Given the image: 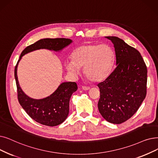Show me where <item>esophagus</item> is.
<instances>
[{"label": "esophagus", "instance_id": "obj_1", "mask_svg": "<svg viewBox=\"0 0 158 158\" xmlns=\"http://www.w3.org/2000/svg\"><path fill=\"white\" fill-rule=\"evenodd\" d=\"M82 89L84 90H90V87H88V86H82Z\"/></svg>", "mask_w": 158, "mask_h": 158}]
</instances>
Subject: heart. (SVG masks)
Returning a JSON list of instances; mask_svg holds the SVG:
<instances>
[{"label": "heart", "mask_w": 158, "mask_h": 158, "mask_svg": "<svg viewBox=\"0 0 158 158\" xmlns=\"http://www.w3.org/2000/svg\"><path fill=\"white\" fill-rule=\"evenodd\" d=\"M72 60L65 63L66 69L78 75L84 67L85 76L92 82H101L110 74L115 60V53L108 44H85L72 54Z\"/></svg>", "instance_id": "1"}]
</instances>
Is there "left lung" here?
Instances as JSON below:
<instances>
[{
    "label": "left lung",
    "mask_w": 158,
    "mask_h": 158,
    "mask_svg": "<svg viewBox=\"0 0 158 158\" xmlns=\"http://www.w3.org/2000/svg\"><path fill=\"white\" fill-rule=\"evenodd\" d=\"M114 44L115 68L99 83L98 109L106 121L120 124L137 112L147 94V69L140 53L117 37L108 36Z\"/></svg>",
    "instance_id": "left-lung-1"
}]
</instances>
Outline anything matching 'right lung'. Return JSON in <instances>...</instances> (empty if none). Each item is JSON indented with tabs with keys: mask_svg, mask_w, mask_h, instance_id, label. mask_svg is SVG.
<instances>
[{
	"mask_svg": "<svg viewBox=\"0 0 158 158\" xmlns=\"http://www.w3.org/2000/svg\"><path fill=\"white\" fill-rule=\"evenodd\" d=\"M72 40L65 38L43 39L27 46L23 51L15 68V78L17 88L18 100L25 112L34 121L40 124L54 127L63 123L69 114V104L71 96L77 90L75 82H64L57 90L48 97L36 99L27 95L20 86L17 77V67L19 61L25 54L31 52L47 49L60 52L72 43Z\"/></svg>",
	"mask_w": 158,
	"mask_h": 158,
	"instance_id": "right-lung-1",
	"label": "right lung"
}]
</instances>
